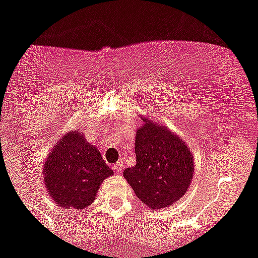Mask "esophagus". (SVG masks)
Wrapping results in <instances>:
<instances>
[{
	"instance_id": "obj_1",
	"label": "esophagus",
	"mask_w": 258,
	"mask_h": 258,
	"mask_svg": "<svg viewBox=\"0 0 258 258\" xmlns=\"http://www.w3.org/2000/svg\"><path fill=\"white\" fill-rule=\"evenodd\" d=\"M122 168H124V166H122V163H120V162H117V163H115L114 166H112V170L116 173H121Z\"/></svg>"
}]
</instances>
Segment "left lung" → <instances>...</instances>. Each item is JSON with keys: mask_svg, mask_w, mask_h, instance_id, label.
<instances>
[{"mask_svg": "<svg viewBox=\"0 0 258 258\" xmlns=\"http://www.w3.org/2000/svg\"><path fill=\"white\" fill-rule=\"evenodd\" d=\"M143 119L136 133L137 164L124 178L149 209L170 208L187 191L194 177V157L183 139L158 122Z\"/></svg>", "mask_w": 258, "mask_h": 258, "instance_id": "obj_1", "label": "left lung"}]
</instances>
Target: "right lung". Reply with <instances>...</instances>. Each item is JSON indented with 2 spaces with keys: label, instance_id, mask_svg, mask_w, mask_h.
Returning <instances> with one entry per match:
<instances>
[{
  "label": "right lung",
  "instance_id": "1",
  "mask_svg": "<svg viewBox=\"0 0 258 258\" xmlns=\"http://www.w3.org/2000/svg\"><path fill=\"white\" fill-rule=\"evenodd\" d=\"M111 175L99 149L78 129L66 133L55 143L43 166L44 185L63 209L90 207L102 181Z\"/></svg>",
  "mask_w": 258,
  "mask_h": 258
}]
</instances>
